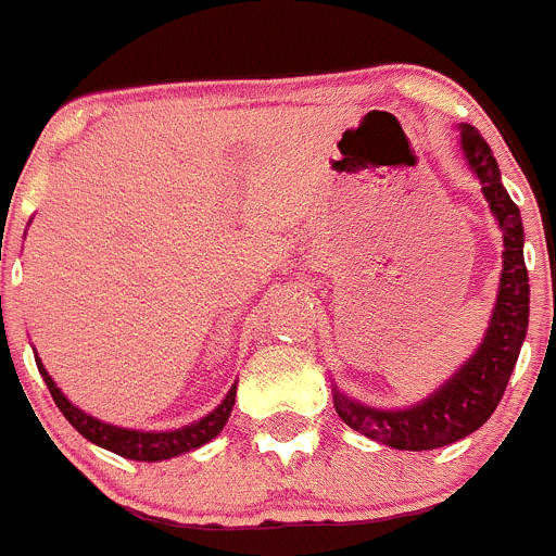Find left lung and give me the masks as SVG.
I'll use <instances>...</instances> for the list:
<instances>
[{
  "label": "left lung",
  "mask_w": 556,
  "mask_h": 556,
  "mask_svg": "<svg viewBox=\"0 0 556 556\" xmlns=\"http://www.w3.org/2000/svg\"><path fill=\"white\" fill-rule=\"evenodd\" d=\"M459 148L481 180L489 211L503 229V273L486 334L476 354L438 392L410 408L381 410L332 389L334 410L351 430L403 452H430L476 432L503 400L530 321V280L525 267V227L516 202L500 180V167L476 126L459 124Z\"/></svg>",
  "instance_id": "8db88e82"
}]
</instances>
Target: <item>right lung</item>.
Segmentation results:
<instances>
[{"instance_id": "1", "label": "right lung", "mask_w": 556, "mask_h": 556, "mask_svg": "<svg viewBox=\"0 0 556 556\" xmlns=\"http://www.w3.org/2000/svg\"><path fill=\"white\" fill-rule=\"evenodd\" d=\"M37 370H40L42 381H46L48 392H51L53 403L59 405L64 419H67L70 425L86 438V441L97 443V446L108 448V452L118 454V457L137 459V463H162V459H173L178 457V454L191 452V448L205 446L207 441H213V438L224 430L229 414H232L235 394H238V387H232L216 410H211V414L202 416L200 421H194V425L189 427H180V430H169V432H142V430H126V427L104 425V421L93 419V416L84 414L80 408H75V405L64 397L62 389L53 383V378L48 376L40 356H37Z\"/></svg>"}]
</instances>
